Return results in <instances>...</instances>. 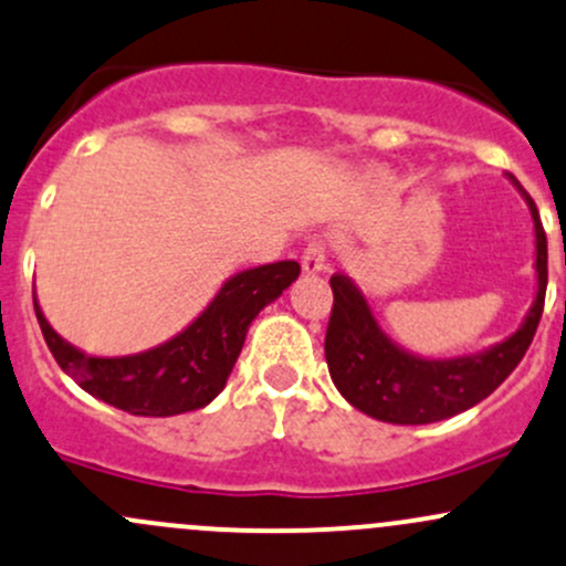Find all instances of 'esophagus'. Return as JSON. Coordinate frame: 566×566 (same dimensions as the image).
I'll use <instances>...</instances> for the list:
<instances>
[{
    "mask_svg": "<svg viewBox=\"0 0 566 566\" xmlns=\"http://www.w3.org/2000/svg\"><path fill=\"white\" fill-rule=\"evenodd\" d=\"M301 268L306 276H317L325 271V247L319 241H312L301 258Z\"/></svg>",
    "mask_w": 566,
    "mask_h": 566,
    "instance_id": "obj_1",
    "label": "esophagus"
}]
</instances>
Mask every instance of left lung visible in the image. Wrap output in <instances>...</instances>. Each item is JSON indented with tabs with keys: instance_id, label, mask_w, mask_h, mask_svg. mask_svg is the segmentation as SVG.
<instances>
[{
	"instance_id": "left-lung-1",
	"label": "left lung",
	"mask_w": 566,
	"mask_h": 566,
	"mask_svg": "<svg viewBox=\"0 0 566 566\" xmlns=\"http://www.w3.org/2000/svg\"><path fill=\"white\" fill-rule=\"evenodd\" d=\"M507 178L532 213L537 293L518 331L502 342L458 358H423L392 342L382 331L358 282L344 273L331 279L333 312L325 336V360L338 392L368 418L392 426H426L448 420L491 396L526 355L543 317L545 287H548V238L534 200L521 187L518 178Z\"/></svg>"
}]
</instances>
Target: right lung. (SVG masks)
<instances>
[{
	"label": "right lung",
	"mask_w": 566,
	"mask_h": 566,
	"mask_svg": "<svg viewBox=\"0 0 566 566\" xmlns=\"http://www.w3.org/2000/svg\"><path fill=\"white\" fill-rule=\"evenodd\" d=\"M295 260L238 271L217 290L211 303L168 342L133 355H92L59 336L32 290L34 314L48 349L62 371L88 396L138 415L174 418L203 409L228 385L249 325L298 279Z\"/></svg>",
	"instance_id": "right-lung-1"
}]
</instances>
